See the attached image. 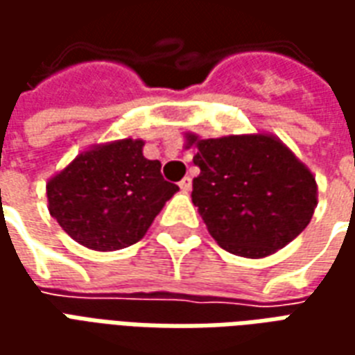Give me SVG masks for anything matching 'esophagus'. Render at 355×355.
<instances>
[{"label":"esophagus","instance_id":"34e87169","mask_svg":"<svg viewBox=\"0 0 355 355\" xmlns=\"http://www.w3.org/2000/svg\"><path fill=\"white\" fill-rule=\"evenodd\" d=\"M178 186H180V190H182L184 193L192 192V178L184 177L180 182H178Z\"/></svg>","mask_w":355,"mask_h":355}]
</instances>
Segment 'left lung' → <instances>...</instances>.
Returning a JSON list of instances; mask_svg holds the SVG:
<instances>
[{"mask_svg": "<svg viewBox=\"0 0 355 355\" xmlns=\"http://www.w3.org/2000/svg\"><path fill=\"white\" fill-rule=\"evenodd\" d=\"M196 148L192 201L209 234L228 253L264 259L304 230L318 207L313 173L275 135L251 132L201 139Z\"/></svg>", "mask_w": 355, "mask_h": 355, "instance_id": "obj_1", "label": "left lung"}]
</instances>
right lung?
<instances>
[{
    "label": "right lung",
    "mask_w": 355,
    "mask_h": 355,
    "mask_svg": "<svg viewBox=\"0 0 355 355\" xmlns=\"http://www.w3.org/2000/svg\"><path fill=\"white\" fill-rule=\"evenodd\" d=\"M142 148L131 137L93 144L47 180L51 216L73 241L101 253L132 245L178 192Z\"/></svg>",
    "instance_id": "right-lung-1"
}]
</instances>
